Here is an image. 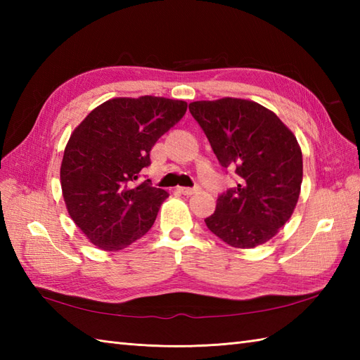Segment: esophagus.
Instances as JSON below:
<instances>
[{"label":"esophagus","instance_id":"esophagus-1","mask_svg":"<svg viewBox=\"0 0 360 360\" xmlns=\"http://www.w3.org/2000/svg\"><path fill=\"white\" fill-rule=\"evenodd\" d=\"M198 187H179V192L182 193V195H186V196H190V195H193V193H198Z\"/></svg>","mask_w":360,"mask_h":360}]
</instances>
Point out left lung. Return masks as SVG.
<instances>
[{
    "mask_svg": "<svg viewBox=\"0 0 360 360\" xmlns=\"http://www.w3.org/2000/svg\"><path fill=\"white\" fill-rule=\"evenodd\" d=\"M219 164L240 176L235 188L205 218L209 231L236 249L269 241L297 205L303 179L302 150L277 114L246 98L188 105Z\"/></svg>",
    "mask_w": 360,
    "mask_h": 360,
    "instance_id": "obj_1",
    "label": "left lung"
}]
</instances>
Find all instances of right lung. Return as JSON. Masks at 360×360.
I'll return each mask as SVG.
<instances>
[{
	"instance_id": "1",
	"label": "right lung",
	"mask_w": 360,
	"mask_h": 360,
	"mask_svg": "<svg viewBox=\"0 0 360 360\" xmlns=\"http://www.w3.org/2000/svg\"><path fill=\"white\" fill-rule=\"evenodd\" d=\"M187 111V102L117 97L91 111L74 129L60 167L68 213L102 250H122L147 233L168 193L139 182L153 145Z\"/></svg>"
}]
</instances>
